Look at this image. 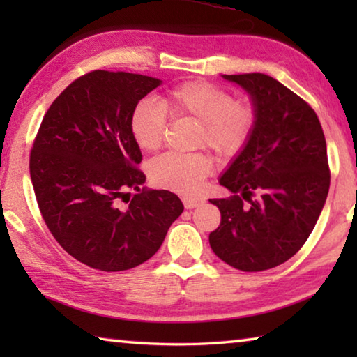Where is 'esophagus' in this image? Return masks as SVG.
<instances>
[{"label": "esophagus", "mask_w": 357, "mask_h": 357, "mask_svg": "<svg viewBox=\"0 0 357 357\" xmlns=\"http://www.w3.org/2000/svg\"><path fill=\"white\" fill-rule=\"evenodd\" d=\"M183 203H184V206H185V209H193V208H197L198 204H202L203 203V200L202 198H192V197H184L183 198Z\"/></svg>", "instance_id": "obj_1"}]
</instances>
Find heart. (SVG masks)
I'll return each mask as SVG.
<instances>
[{
    "instance_id": "1",
    "label": "heart",
    "mask_w": 357,
    "mask_h": 357,
    "mask_svg": "<svg viewBox=\"0 0 357 357\" xmlns=\"http://www.w3.org/2000/svg\"><path fill=\"white\" fill-rule=\"evenodd\" d=\"M167 112L174 118L197 119L195 143L225 157L245 146L257 124V110L250 102L234 100L231 93L214 83L184 82L168 89L160 104L143 99L134 107L129 128L142 151H155L164 142ZM213 167V157L204 151H170L151 162L149 176L157 187L193 195L202 190Z\"/></svg>"
}]
</instances>
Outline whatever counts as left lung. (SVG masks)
I'll return each mask as SVG.
<instances>
[{
  "label": "left lung",
  "mask_w": 357,
  "mask_h": 357,
  "mask_svg": "<svg viewBox=\"0 0 357 357\" xmlns=\"http://www.w3.org/2000/svg\"><path fill=\"white\" fill-rule=\"evenodd\" d=\"M223 78L250 94L257 124L219 179L231 195L209 200L222 215L209 244L222 261L258 273L298 253L315 228L329 192L328 151L313 108L275 78Z\"/></svg>",
  "instance_id": "left-lung-1"
}]
</instances>
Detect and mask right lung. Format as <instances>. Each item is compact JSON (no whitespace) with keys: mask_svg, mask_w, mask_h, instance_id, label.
Returning a JSON list of instances; mask_svg holds the SVG:
<instances>
[{"mask_svg":"<svg viewBox=\"0 0 357 357\" xmlns=\"http://www.w3.org/2000/svg\"><path fill=\"white\" fill-rule=\"evenodd\" d=\"M160 83L88 72L53 100L34 138L29 174L45 225L93 269L118 273L144 263L184 211L174 193L143 187L142 151L129 128L134 107Z\"/></svg>","mask_w":357,"mask_h":357,"instance_id":"add662e5","label":"right lung"}]
</instances>
